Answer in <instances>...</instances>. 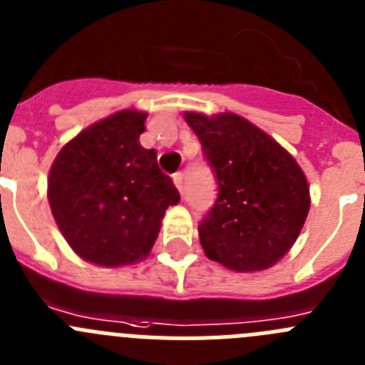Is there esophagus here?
<instances>
[{"mask_svg":"<svg viewBox=\"0 0 365 365\" xmlns=\"http://www.w3.org/2000/svg\"><path fill=\"white\" fill-rule=\"evenodd\" d=\"M173 185L177 186V190H179L180 193L185 192V177H182V172L173 173Z\"/></svg>","mask_w":365,"mask_h":365,"instance_id":"1","label":"esophagus"}]
</instances>
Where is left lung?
Here are the masks:
<instances>
[{
  "mask_svg": "<svg viewBox=\"0 0 365 365\" xmlns=\"http://www.w3.org/2000/svg\"><path fill=\"white\" fill-rule=\"evenodd\" d=\"M219 185L199 224L206 257L233 272H260L279 262L309 212L302 168L275 139L232 112H186Z\"/></svg>",
  "mask_w": 365,
  "mask_h": 365,
  "instance_id": "obj_1",
  "label": "left lung"
}]
</instances>
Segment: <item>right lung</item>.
<instances>
[{"mask_svg": "<svg viewBox=\"0 0 365 365\" xmlns=\"http://www.w3.org/2000/svg\"><path fill=\"white\" fill-rule=\"evenodd\" d=\"M146 113L121 110L66 143L48 173L52 215L70 248L98 266L139 262L180 195L143 148Z\"/></svg>", "mask_w": 365, "mask_h": 365, "instance_id": "1", "label": "right lung"}]
</instances>
